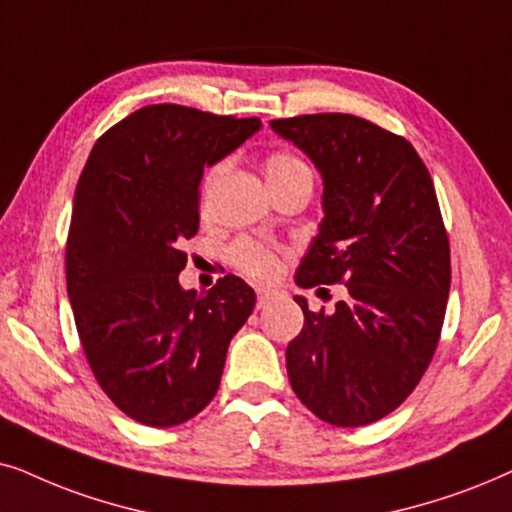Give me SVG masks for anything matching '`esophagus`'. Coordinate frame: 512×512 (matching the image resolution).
<instances>
[{"label":"esophagus","mask_w":512,"mask_h":512,"mask_svg":"<svg viewBox=\"0 0 512 512\" xmlns=\"http://www.w3.org/2000/svg\"><path fill=\"white\" fill-rule=\"evenodd\" d=\"M274 299H278L276 290H257V309H264V306H269Z\"/></svg>","instance_id":"34e87169"}]
</instances>
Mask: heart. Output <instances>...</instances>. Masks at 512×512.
Here are the masks:
<instances>
[{
    "label": "heart",
    "mask_w": 512,
    "mask_h": 512,
    "mask_svg": "<svg viewBox=\"0 0 512 512\" xmlns=\"http://www.w3.org/2000/svg\"><path fill=\"white\" fill-rule=\"evenodd\" d=\"M224 173V163H215L213 168H208L206 177H203V192H210L217 185ZM264 177H267L269 189L276 192L285 185L295 180H311V168L306 166L304 159H299L297 154L292 152H271L267 159H264ZM234 262L238 269L245 271V274L257 278V281H274V278L281 274V260H278L276 252L267 248H260V245L241 243L234 248Z\"/></svg>",
    "instance_id": "1"
}]
</instances>
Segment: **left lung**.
<instances>
[{"mask_svg":"<svg viewBox=\"0 0 512 512\" xmlns=\"http://www.w3.org/2000/svg\"><path fill=\"white\" fill-rule=\"evenodd\" d=\"M271 128L323 175L325 217L295 281L349 290L332 313L295 297L304 327L285 351L290 386L327 424H372L405 403L440 342L452 264L431 173L403 135L353 114Z\"/></svg>","mask_w":512,"mask_h":512,"instance_id":"1","label":"left lung"}]
</instances>
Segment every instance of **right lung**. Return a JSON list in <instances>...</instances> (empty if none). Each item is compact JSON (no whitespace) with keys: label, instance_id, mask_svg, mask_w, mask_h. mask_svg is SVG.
<instances>
[{"label":"right lung","instance_id":"1","mask_svg":"<svg viewBox=\"0 0 512 512\" xmlns=\"http://www.w3.org/2000/svg\"><path fill=\"white\" fill-rule=\"evenodd\" d=\"M257 117L147 105L91 149L74 192L67 295L93 377L145 426L185 424L215 398L231 337L255 292L224 276L206 295L182 290V243L199 231L203 166L260 131Z\"/></svg>","mask_w":512,"mask_h":512}]
</instances>
